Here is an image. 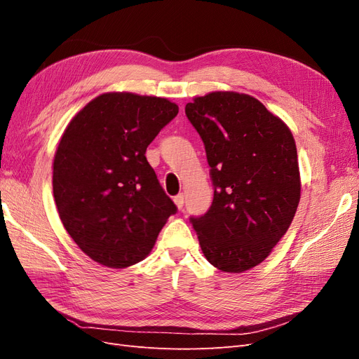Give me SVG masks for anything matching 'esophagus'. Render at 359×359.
<instances>
[{"mask_svg":"<svg viewBox=\"0 0 359 359\" xmlns=\"http://www.w3.org/2000/svg\"><path fill=\"white\" fill-rule=\"evenodd\" d=\"M173 202H175L178 210H182V206H184V194H182V193L177 194V196L173 198Z\"/></svg>","mask_w":359,"mask_h":359,"instance_id":"1","label":"esophagus"}]
</instances>
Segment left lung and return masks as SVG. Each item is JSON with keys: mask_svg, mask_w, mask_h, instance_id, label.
<instances>
[{"mask_svg": "<svg viewBox=\"0 0 359 359\" xmlns=\"http://www.w3.org/2000/svg\"><path fill=\"white\" fill-rule=\"evenodd\" d=\"M186 115L203 140L214 186L208 212L191 219L202 253L224 273H244L264 262L295 217V139L283 119L243 93L194 97Z\"/></svg>", "mask_w": 359, "mask_h": 359, "instance_id": "left-lung-1", "label": "left lung"}]
</instances>
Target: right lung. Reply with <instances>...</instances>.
Instances as JSON below:
<instances>
[{
	"label": "right lung",
	"mask_w": 359,
	"mask_h": 359,
	"mask_svg": "<svg viewBox=\"0 0 359 359\" xmlns=\"http://www.w3.org/2000/svg\"><path fill=\"white\" fill-rule=\"evenodd\" d=\"M178 114L163 97L104 93L76 114L53 157L60 219L94 262L127 268L153 250L177 211L145 157L147 147Z\"/></svg>",
	"instance_id": "right-lung-1"
}]
</instances>
